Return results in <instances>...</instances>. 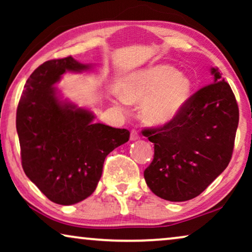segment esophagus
Here are the masks:
<instances>
[{"mask_svg":"<svg viewBox=\"0 0 252 252\" xmlns=\"http://www.w3.org/2000/svg\"><path fill=\"white\" fill-rule=\"evenodd\" d=\"M130 141H136V140H139L140 139V135L139 134H137V132L136 130H132V132H130Z\"/></svg>","mask_w":252,"mask_h":252,"instance_id":"esophagus-1","label":"esophagus"}]
</instances>
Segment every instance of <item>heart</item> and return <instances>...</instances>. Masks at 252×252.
<instances>
[{
    "mask_svg": "<svg viewBox=\"0 0 252 252\" xmlns=\"http://www.w3.org/2000/svg\"><path fill=\"white\" fill-rule=\"evenodd\" d=\"M190 79L179 73L177 68L158 64L134 72L118 85L120 98L111 102L124 110V102L141 104V117L150 126H165L175 120L190 98Z\"/></svg>",
    "mask_w": 252,
    "mask_h": 252,
    "instance_id": "1",
    "label": "heart"
}]
</instances>
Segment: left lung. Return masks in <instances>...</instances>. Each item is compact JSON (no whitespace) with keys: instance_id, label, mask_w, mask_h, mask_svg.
I'll list each match as a JSON object with an SVG mask.
<instances>
[{"instance_id":"8db88e82","label":"left lung","mask_w":252,"mask_h":252,"mask_svg":"<svg viewBox=\"0 0 252 252\" xmlns=\"http://www.w3.org/2000/svg\"><path fill=\"white\" fill-rule=\"evenodd\" d=\"M213 82L190 96L173 122L144 129L155 155L144 171L150 190L171 202L196 197L222 173L232 158L239 106L217 67Z\"/></svg>"}]
</instances>
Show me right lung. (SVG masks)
I'll use <instances>...</instances> for the list:
<instances>
[{"instance_id": "1", "label": "right lung", "mask_w": 252, "mask_h": 252, "mask_svg": "<svg viewBox=\"0 0 252 252\" xmlns=\"http://www.w3.org/2000/svg\"><path fill=\"white\" fill-rule=\"evenodd\" d=\"M68 56L40 65L24 86L16 127L27 178L50 199L72 205L91 196L108 155L129 132L94 123L92 111L63 99L56 87L66 71H88Z\"/></svg>"}]
</instances>
